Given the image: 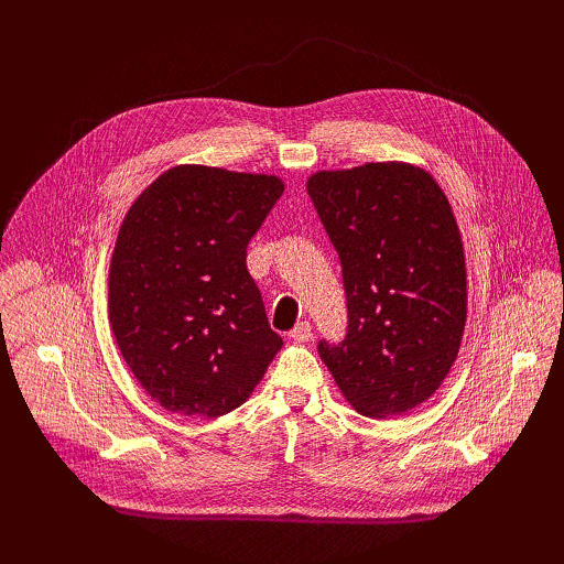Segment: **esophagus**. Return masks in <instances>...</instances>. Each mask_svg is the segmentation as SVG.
<instances>
[{"instance_id": "obj_1", "label": "esophagus", "mask_w": 564, "mask_h": 564, "mask_svg": "<svg viewBox=\"0 0 564 564\" xmlns=\"http://www.w3.org/2000/svg\"><path fill=\"white\" fill-rule=\"evenodd\" d=\"M294 343H308L311 340V336H313V327H311V322H297L294 324V329L288 334Z\"/></svg>"}]
</instances>
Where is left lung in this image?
<instances>
[{
  "instance_id": "1",
  "label": "left lung",
  "mask_w": 564,
  "mask_h": 564,
  "mask_svg": "<svg viewBox=\"0 0 564 564\" xmlns=\"http://www.w3.org/2000/svg\"><path fill=\"white\" fill-rule=\"evenodd\" d=\"M308 196L343 267L347 334L317 343L345 400L389 419L451 372L466 324V262L451 203L404 162L317 171Z\"/></svg>"
}]
</instances>
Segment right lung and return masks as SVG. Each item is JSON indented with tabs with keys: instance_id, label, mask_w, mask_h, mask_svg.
Returning <instances> with one entry per match:
<instances>
[{
	"instance_id": "right-lung-1",
	"label": "right lung",
	"mask_w": 564,
	"mask_h": 564,
	"mask_svg": "<svg viewBox=\"0 0 564 564\" xmlns=\"http://www.w3.org/2000/svg\"><path fill=\"white\" fill-rule=\"evenodd\" d=\"M281 194L276 175L181 164L128 210L109 267V322L132 375L166 411L224 416L281 349L247 270L251 237Z\"/></svg>"
}]
</instances>
